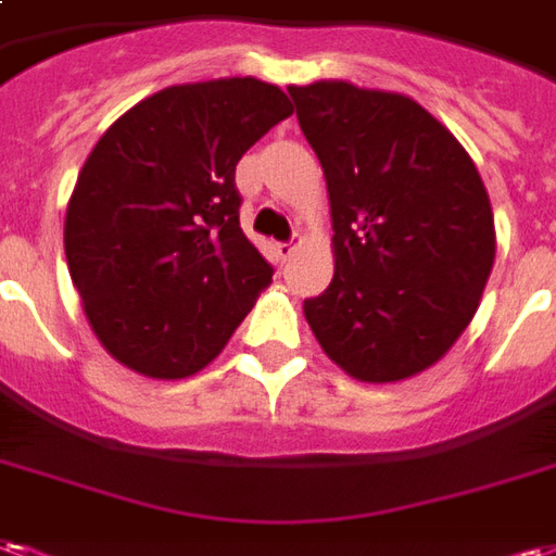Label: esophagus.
I'll use <instances>...</instances> for the list:
<instances>
[{"instance_id":"obj_1","label":"esophagus","mask_w":556,"mask_h":556,"mask_svg":"<svg viewBox=\"0 0 556 556\" xmlns=\"http://www.w3.org/2000/svg\"><path fill=\"white\" fill-rule=\"evenodd\" d=\"M294 250H298V247H294V241H282V244H277V256L286 262V258L294 256Z\"/></svg>"}]
</instances>
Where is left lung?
<instances>
[{
  "instance_id": "left-lung-1",
  "label": "left lung",
  "mask_w": 556,
  "mask_h": 556,
  "mask_svg": "<svg viewBox=\"0 0 556 556\" xmlns=\"http://www.w3.org/2000/svg\"><path fill=\"white\" fill-rule=\"evenodd\" d=\"M332 212L336 277L303 303L315 339L362 382H394L451 351L495 262L475 162L409 97L351 81L291 85Z\"/></svg>"
}]
</instances>
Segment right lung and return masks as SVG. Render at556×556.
<instances>
[{
    "label": "right lung",
    "mask_w": 556,
    "mask_h": 556,
    "mask_svg": "<svg viewBox=\"0 0 556 556\" xmlns=\"http://www.w3.org/2000/svg\"><path fill=\"white\" fill-rule=\"evenodd\" d=\"M289 114V97L253 76L174 85L90 150L64 253L97 339L131 371L182 380L205 368L270 282L238 224L236 164Z\"/></svg>",
    "instance_id": "obj_1"
}]
</instances>
